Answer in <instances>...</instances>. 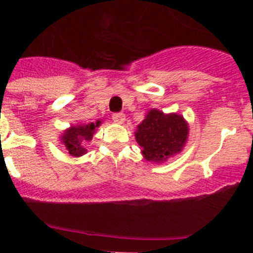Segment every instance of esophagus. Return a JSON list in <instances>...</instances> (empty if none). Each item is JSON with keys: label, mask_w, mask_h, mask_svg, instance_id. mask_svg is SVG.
<instances>
[{"label": "esophagus", "mask_w": 253, "mask_h": 253, "mask_svg": "<svg viewBox=\"0 0 253 253\" xmlns=\"http://www.w3.org/2000/svg\"><path fill=\"white\" fill-rule=\"evenodd\" d=\"M113 120L116 124H123L125 122V115L123 113H116L113 115Z\"/></svg>", "instance_id": "obj_1"}]
</instances>
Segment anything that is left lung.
I'll use <instances>...</instances> for the list:
<instances>
[{
	"label": "left lung",
	"mask_w": 253,
	"mask_h": 253,
	"mask_svg": "<svg viewBox=\"0 0 253 253\" xmlns=\"http://www.w3.org/2000/svg\"><path fill=\"white\" fill-rule=\"evenodd\" d=\"M134 134L142 147L143 157L160 165L184 149L189 137V124L180 114H165L158 109H151Z\"/></svg>",
	"instance_id": "left-lung-1"
}]
</instances>
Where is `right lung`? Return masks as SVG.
<instances>
[{
	"mask_svg": "<svg viewBox=\"0 0 253 253\" xmlns=\"http://www.w3.org/2000/svg\"><path fill=\"white\" fill-rule=\"evenodd\" d=\"M100 125H101V120H96V123L72 125L60 134L59 142L66 146V149L71 156L81 157L87 152V149L84 148L86 143L92 139L96 129L99 128Z\"/></svg>",
	"mask_w": 253,
	"mask_h": 253,
	"instance_id": "right-lung-1",
	"label": "right lung"
}]
</instances>
